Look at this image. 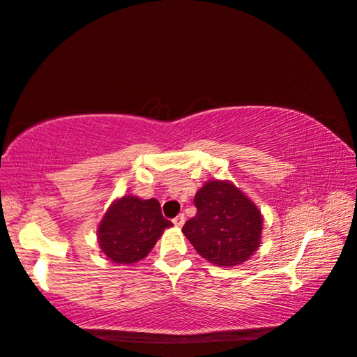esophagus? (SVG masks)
<instances>
[{
  "label": "esophagus",
  "mask_w": 357,
  "mask_h": 357,
  "mask_svg": "<svg viewBox=\"0 0 357 357\" xmlns=\"http://www.w3.org/2000/svg\"><path fill=\"white\" fill-rule=\"evenodd\" d=\"M172 223H174V225H176L177 227H181V226H183V225H185V215H177L176 218H174V220H172Z\"/></svg>",
  "instance_id": "34e87169"
}]
</instances>
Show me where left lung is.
I'll list each match as a JSON object with an SVG mask.
<instances>
[{
    "instance_id": "left-lung-1",
    "label": "left lung",
    "mask_w": 357,
    "mask_h": 357,
    "mask_svg": "<svg viewBox=\"0 0 357 357\" xmlns=\"http://www.w3.org/2000/svg\"><path fill=\"white\" fill-rule=\"evenodd\" d=\"M194 204L195 217L188 220L181 231L206 261L232 267L258 250L263 213L232 181H206L197 191Z\"/></svg>"
}]
</instances>
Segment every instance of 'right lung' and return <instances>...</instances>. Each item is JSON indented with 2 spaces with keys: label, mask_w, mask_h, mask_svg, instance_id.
I'll list each match as a JSON object with an SVG mask.
<instances>
[{
  "label": "right lung",
  "mask_w": 357,
  "mask_h": 357,
  "mask_svg": "<svg viewBox=\"0 0 357 357\" xmlns=\"http://www.w3.org/2000/svg\"><path fill=\"white\" fill-rule=\"evenodd\" d=\"M172 223L163 218L155 199L142 200L123 195L107 209L98 226V243L107 259L116 264H134L153 250L165 229Z\"/></svg>",
  "instance_id": "obj_1"
}]
</instances>
